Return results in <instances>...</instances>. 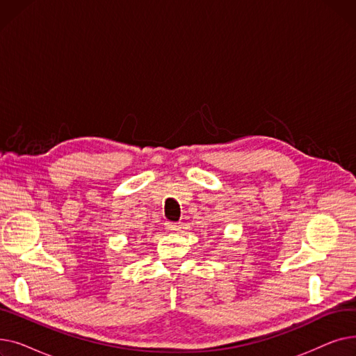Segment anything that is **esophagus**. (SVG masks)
I'll use <instances>...</instances> for the list:
<instances>
[{
	"mask_svg": "<svg viewBox=\"0 0 356 356\" xmlns=\"http://www.w3.org/2000/svg\"><path fill=\"white\" fill-rule=\"evenodd\" d=\"M180 223H176V222H165V229L168 231H177L180 229Z\"/></svg>",
	"mask_w": 356,
	"mask_h": 356,
	"instance_id": "1",
	"label": "esophagus"
}]
</instances>
